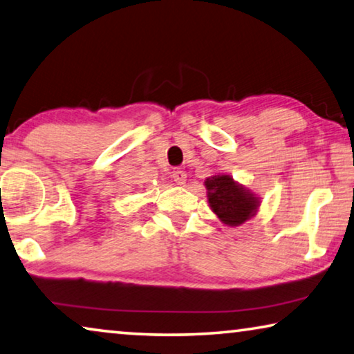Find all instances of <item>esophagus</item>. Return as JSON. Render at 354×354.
<instances>
[{
	"mask_svg": "<svg viewBox=\"0 0 354 354\" xmlns=\"http://www.w3.org/2000/svg\"><path fill=\"white\" fill-rule=\"evenodd\" d=\"M186 178H187L186 171H183V170L173 171V179H175L176 184H179V186H184V184H186Z\"/></svg>",
	"mask_w": 354,
	"mask_h": 354,
	"instance_id": "34e87169",
	"label": "esophagus"
}]
</instances>
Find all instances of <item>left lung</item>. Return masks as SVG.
Instances as JSON below:
<instances>
[{
  "instance_id": "left-lung-1",
  "label": "left lung",
  "mask_w": 354,
  "mask_h": 354,
  "mask_svg": "<svg viewBox=\"0 0 354 354\" xmlns=\"http://www.w3.org/2000/svg\"><path fill=\"white\" fill-rule=\"evenodd\" d=\"M211 209L227 225L244 223L257 209V198L238 186L228 175H217L205 181Z\"/></svg>"
}]
</instances>
